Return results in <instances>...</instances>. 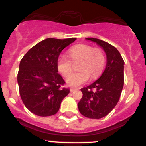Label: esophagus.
<instances>
[{
	"label": "esophagus",
	"mask_w": 146,
	"mask_h": 146,
	"mask_svg": "<svg viewBox=\"0 0 146 146\" xmlns=\"http://www.w3.org/2000/svg\"><path fill=\"white\" fill-rule=\"evenodd\" d=\"M77 89H75V88H70V91L71 92H73V91H75V90H76Z\"/></svg>",
	"instance_id": "esophagus-1"
}]
</instances>
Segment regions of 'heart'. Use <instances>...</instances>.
Returning <instances> with one entry per match:
<instances>
[{
  "mask_svg": "<svg viewBox=\"0 0 146 146\" xmlns=\"http://www.w3.org/2000/svg\"><path fill=\"white\" fill-rule=\"evenodd\" d=\"M70 59L66 55L61 54L56 60V67L64 77L67 78L72 72L73 63L80 62L78 73L66 80V83L71 87H78L87 82L90 77L97 78L105 66L106 56L102 50L87 45H78L68 50Z\"/></svg>",
  "mask_w": 146,
  "mask_h": 146,
  "instance_id": "obj_1",
  "label": "heart"
}]
</instances>
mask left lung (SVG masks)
Instances as JSON below:
<instances>
[{"label": "left lung", "instance_id": "1", "mask_svg": "<svg viewBox=\"0 0 146 146\" xmlns=\"http://www.w3.org/2000/svg\"><path fill=\"white\" fill-rule=\"evenodd\" d=\"M87 40L101 46L106 54V68L97 80L82 87V97L78 104L81 114L91 119L106 116L117 105L124 85V62L119 51L108 42L94 38Z\"/></svg>", "mask_w": 146, "mask_h": 146}]
</instances>
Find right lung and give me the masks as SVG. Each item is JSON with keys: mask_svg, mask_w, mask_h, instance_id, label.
Segmentation results:
<instances>
[{"mask_svg": "<svg viewBox=\"0 0 146 146\" xmlns=\"http://www.w3.org/2000/svg\"><path fill=\"white\" fill-rule=\"evenodd\" d=\"M76 38H47L27 52L19 64L17 74L19 94L32 113L41 117L56 114L64 98L70 92L58 73L56 60L66 47Z\"/></svg>", "mask_w": 146, "mask_h": 146, "instance_id": "1", "label": "right lung"}]
</instances>
